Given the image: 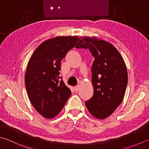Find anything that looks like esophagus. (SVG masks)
I'll list each match as a JSON object with an SVG mask.
<instances>
[{"label": "esophagus", "mask_w": 149, "mask_h": 149, "mask_svg": "<svg viewBox=\"0 0 149 149\" xmlns=\"http://www.w3.org/2000/svg\"><path fill=\"white\" fill-rule=\"evenodd\" d=\"M80 86H77L74 87V90L76 91H78L79 90H80Z\"/></svg>", "instance_id": "obj_1"}]
</instances>
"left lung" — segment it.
Listing matches in <instances>:
<instances>
[{
    "label": "left lung",
    "instance_id": "8db88e82",
    "mask_svg": "<svg viewBox=\"0 0 149 149\" xmlns=\"http://www.w3.org/2000/svg\"><path fill=\"white\" fill-rule=\"evenodd\" d=\"M75 47L89 49L95 58L91 67L94 93L85 104L94 117L105 119L125 96L128 81L125 63L114 45L95 36H81Z\"/></svg>",
    "mask_w": 149,
    "mask_h": 149
}]
</instances>
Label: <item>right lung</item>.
<instances>
[{
	"instance_id": "right-lung-1",
	"label": "right lung",
	"mask_w": 149,
	"mask_h": 149,
	"mask_svg": "<svg viewBox=\"0 0 149 149\" xmlns=\"http://www.w3.org/2000/svg\"><path fill=\"white\" fill-rule=\"evenodd\" d=\"M79 40L77 36L48 39L36 48L29 60L26 89L33 107L45 118L55 117L71 95L70 89L60 80V63Z\"/></svg>"
}]
</instances>
